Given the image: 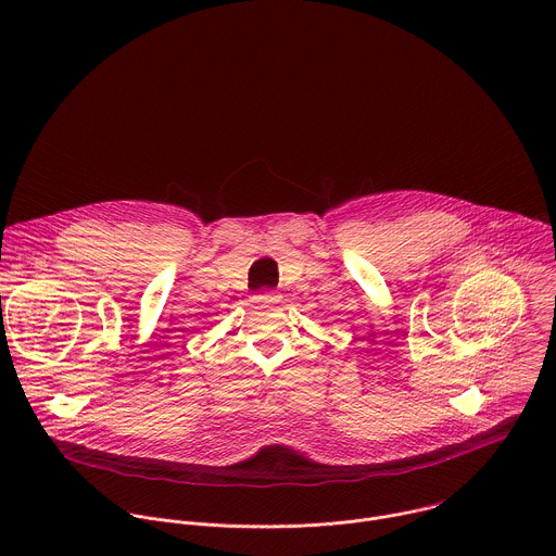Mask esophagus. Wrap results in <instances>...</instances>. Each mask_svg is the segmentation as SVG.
<instances>
[{"instance_id":"esophagus-1","label":"esophagus","mask_w":556,"mask_h":556,"mask_svg":"<svg viewBox=\"0 0 556 556\" xmlns=\"http://www.w3.org/2000/svg\"><path fill=\"white\" fill-rule=\"evenodd\" d=\"M279 299H281V294L275 290H262V292L253 294V303H257V305H270V303H277Z\"/></svg>"}]
</instances>
